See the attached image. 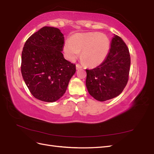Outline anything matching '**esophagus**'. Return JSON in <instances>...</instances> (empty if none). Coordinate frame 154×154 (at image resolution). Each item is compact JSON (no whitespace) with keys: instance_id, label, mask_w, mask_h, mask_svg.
<instances>
[{"instance_id":"esophagus-1","label":"esophagus","mask_w":154,"mask_h":154,"mask_svg":"<svg viewBox=\"0 0 154 154\" xmlns=\"http://www.w3.org/2000/svg\"><path fill=\"white\" fill-rule=\"evenodd\" d=\"M76 70H79V69H81L82 68V66H80V64H76Z\"/></svg>"}]
</instances>
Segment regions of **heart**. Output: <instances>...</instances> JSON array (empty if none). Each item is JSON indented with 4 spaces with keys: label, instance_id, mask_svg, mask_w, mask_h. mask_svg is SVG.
<instances>
[{
    "label": "heart",
    "instance_id": "obj_1",
    "mask_svg": "<svg viewBox=\"0 0 154 154\" xmlns=\"http://www.w3.org/2000/svg\"><path fill=\"white\" fill-rule=\"evenodd\" d=\"M63 50L67 58L74 61L82 51V58L88 66L96 67L103 63L110 50L108 37L100 32H85L73 35L65 42Z\"/></svg>",
    "mask_w": 154,
    "mask_h": 154
}]
</instances>
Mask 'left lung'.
<instances>
[{
	"instance_id": "left-lung-1",
	"label": "left lung",
	"mask_w": 154,
	"mask_h": 154,
	"mask_svg": "<svg viewBox=\"0 0 154 154\" xmlns=\"http://www.w3.org/2000/svg\"><path fill=\"white\" fill-rule=\"evenodd\" d=\"M130 57L127 45L114 35L105 61L97 67L86 69V87L94 99L105 101L119 96L128 82Z\"/></svg>"
}]
</instances>
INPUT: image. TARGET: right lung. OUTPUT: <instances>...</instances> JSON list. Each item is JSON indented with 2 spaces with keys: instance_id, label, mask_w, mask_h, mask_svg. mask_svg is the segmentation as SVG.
Here are the masks:
<instances>
[{
  "instance_id": "obj_1",
  "label": "right lung",
  "mask_w": 154,
  "mask_h": 154,
  "mask_svg": "<svg viewBox=\"0 0 154 154\" xmlns=\"http://www.w3.org/2000/svg\"><path fill=\"white\" fill-rule=\"evenodd\" d=\"M64 36L60 30L45 26L27 40L22 52L21 72L35 98L54 102L66 92L76 66L62 53Z\"/></svg>"
}]
</instances>
